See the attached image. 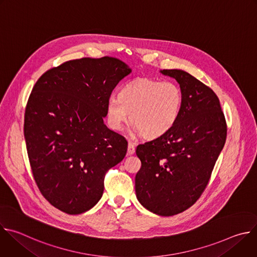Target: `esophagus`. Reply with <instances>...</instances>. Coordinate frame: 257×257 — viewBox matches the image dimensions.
I'll use <instances>...</instances> for the list:
<instances>
[{
  "mask_svg": "<svg viewBox=\"0 0 257 257\" xmlns=\"http://www.w3.org/2000/svg\"><path fill=\"white\" fill-rule=\"evenodd\" d=\"M128 155H133L135 153V144L132 141L128 142V151H127Z\"/></svg>",
  "mask_w": 257,
  "mask_h": 257,
  "instance_id": "1",
  "label": "esophagus"
}]
</instances>
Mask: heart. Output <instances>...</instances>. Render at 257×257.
Listing matches in <instances>:
<instances>
[{"label":"heart","instance_id":"b5f03b06","mask_svg":"<svg viewBox=\"0 0 257 257\" xmlns=\"http://www.w3.org/2000/svg\"><path fill=\"white\" fill-rule=\"evenodd\" d=\"M182 104V91L174 82L140 78L126 84L118 97L108 98L107 122L112 129L121 130L130 118L135 131L144 138L154 139L175 126Z\"/></svg>","mask_w":257,"mask_h":257}]
</instances>
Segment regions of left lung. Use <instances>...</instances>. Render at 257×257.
<instances>
[{
  "mask_svg": "<svg viewBox=\"0 0 257 257\" xmlns=\"http://www.w3.org/2000/svg\"><path fill=\"white\" fill-rule=\"evenodd\" d=\"M180 84L183 104L175 126L139 144L141 168L135 177L139 202L170 216L186 210L201 196L227 138V122L214 91L189 73L163 70Z\"/></svg>",
  "mask_w": 257,
  "mask_h": 257,
  "instance_id": "1",
  "label": "left lung"
}]
</instances>
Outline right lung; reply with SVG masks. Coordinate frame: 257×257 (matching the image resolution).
Returning <instances> with one entry per match:
<instances>
[{
  "label": "right lung",
  "mask_w": 257,
  "mask_h": 257,
  "mask_svg": "<svg viewBox=\"0 0 257 257\" xmlns=\"http://www.w3.org/2000/svg\"><path fill=\"white\" fill-rule=\"evenodd\" d=\"M131 69L102 57L71 60L39 78L28 97L24 137L43 196L68 214L93 207L105 173L126 156V138L103 124L106 102Z\"/></svg>",
  "instance_id": "add662e5"
}]
</instances>
